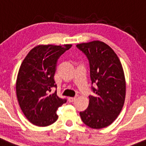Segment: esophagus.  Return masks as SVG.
Masks as SVG:
<instances>
[{"instance_id":"34e87169","label":"esophagus","mask_w":146,"mask_h":146,"mask_svg":"<svg viewBox=\"0 0 146 146\" xmlns=\"http://www.w3.org/2000/svg\"><path fill=\"white\" fill-rule=\"evenodd\" d=\"M76 100V97H69L68 98V102H73L75 101V100Z\"/></svg>"}]
</instances>
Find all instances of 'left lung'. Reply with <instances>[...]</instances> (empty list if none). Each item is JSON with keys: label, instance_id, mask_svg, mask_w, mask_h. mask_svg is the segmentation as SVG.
Masks as SVG:
<instances>
[{"label": "left lung", "instance_id": "obj_1", "mask_svg": "<svg viewBox=\"0 0 146 146\" xmlns=\"http://www.w3.org/2000/svg\"><path fill=\"white\" fill-rule=\"evenodd\" d=\"M76 47L88 59L94 93L89 96L88 108L79 113L81 119L90 128H105L117 119L124 105L125 80L122 64L114 51L104 42L82 43Z\"/></svg>", "mask_w": 146, "mask_h": 146}]
</instances>
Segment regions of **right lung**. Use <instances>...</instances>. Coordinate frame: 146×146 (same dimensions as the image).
<instances>
[{"instance_id": "1", "label": "right lung", "mask_w": 146, "mask_h": 146, "mask_svg": "<svg viewBox=\"0 0 146 146\" xmlns=\"http://www.w3.org/2000/svg\"><path fill=\"white\" fill-rule=\"evenodd\" d=\"M72 45H39L32 49L22 62L16 82L18 103L28 120L37 126H47L58 119L56 111L67 102L57 96L54 80L59 57Z\"/></svg>"}]
</instances>
